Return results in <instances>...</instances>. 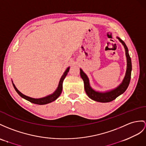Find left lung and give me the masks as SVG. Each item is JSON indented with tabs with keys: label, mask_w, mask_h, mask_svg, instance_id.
<instances>
[{
	"label": "left lung",
	"mask_w": 146,
	"mask_h": 146,
	"mask_svg": "<svg viewBox=\"0 0 146 146\" xmlns=\"http://www.w3.org/2000/svg\"><path fill=\"white\" fill-rule=\"evenodd\" d=\"M116 38L118 39V40L120 41V42H121V44L124 46V49H125L127 61V67L125 76H124L122 82L121 83L118 87L113 88V89L106 92H99L95 90L90 86V80L88 76H87V74L84 72L82 69H80V77L84 80V88L85 92H86L88 97L94 101L102 103H106L114 100L115 99H116L118 97V96L123 94L124 92L126 91L129 84L131 80V70H132V64H131V59L129 54L128 49H127L126 44L124 43V42L122 40H121V39L118 36Z\"/></svg>",
	"instance_id": "8db88e82"
}]
</instances>
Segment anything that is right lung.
<instances>
[{
    "mask_svg": "<svg viewBox=\"0 0 146 146\" xmlns=\"http://www.w3.org/2000/svg\"><path fill=\"white\" fill-rule=\"evenodd\" d=\"M70 69V67H68L66 69V70H65V72H64L63 75L62 76V77H61V79H60L59 80V82L58 84V86L57 87L56 90L53 92L52 94L46 96L44 97H42V98H31L30 97H28V96L25 95L23 94L22 93H21V92L17 89V87H15V84H13V81L12 82V84H13V86L15 88V90H16V92L18 93L21 97H22L23 98L25 99V100H28L31 103H33V104H37V105H46V104H49V103H51L53 101L56 100L57 98H58L60 95H61V92H62V83H63V81L64 80L66 76H67V73H68L69 70Z\"/></svg>",
    "mask_w": 146,
    "mask_h": 146,
    "instance_id": "right-lung-1",
    "label": "right lung"
}]
</instances>
